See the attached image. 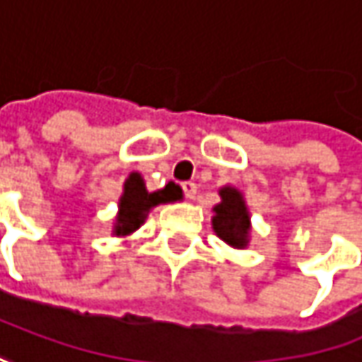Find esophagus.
Listing matches in <instances>:
<instances>
[{"mask_svg": "<svg viewBox=\"0 0 362 362\" xmlns=\"http://www.w3.org/2000/svg\"><path fill=\"white\" fill-rule=\"evenodd\" d=\"M181 187H183V193H185V197H187V199H193V197L197 195V185H195V183H191V181L183 183Z\"/></svg>", "mask_w": 362, "mask_h": 362, "instance_id": "obj_1", "label": "esophagus"}]
</instances>
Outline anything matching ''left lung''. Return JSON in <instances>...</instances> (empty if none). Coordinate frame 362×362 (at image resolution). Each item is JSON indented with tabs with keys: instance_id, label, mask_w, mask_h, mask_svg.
Instances as JSON below:
<instances>
[{
	"instance_id": "1",
	"label": "left lung",
	"mask_w": 362,
	"mask_h": 362,
	"mask_svg": "<svg viewBox=\"0 0 362 362\" xmlns=\"http://www.w3.org/2000/svg\"><path fill=\"white\" fill-rule=\"evenodd\" d=\"M220 197L222 202L214 206L216 216L211 218L216 236L232 248H246L250 240V214L243 193L236 187H222Z\"/></svg>"
}]
</instances>
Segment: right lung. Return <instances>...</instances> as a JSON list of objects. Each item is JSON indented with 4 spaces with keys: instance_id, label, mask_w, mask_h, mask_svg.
<instances>
[{
    "instance_id": "right-lung-1",
    "label": "right lung",
    "mask_w": 362,
    "mask_h": 362,
    "mask_svg": "<svg viewBox=\"0 0 362 362\" xmlns=\"http://www.w3.org/2000/svg\"><path fill=\"white\" fill-rule=\"evenodd\" d=\"M181 193L179 187H175V183H169L165 189L146 191L144 179L140 177V173H130V177L124 183V193L119 197L118 216H116V224H114V234L116 236H128L136 232L138 228L144 224L148 211L158 206V204H167L179 199Z\"/></svg>"
}]
</instances>
